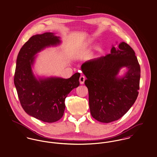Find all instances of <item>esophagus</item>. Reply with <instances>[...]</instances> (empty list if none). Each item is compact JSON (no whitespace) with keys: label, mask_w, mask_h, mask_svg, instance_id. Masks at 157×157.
I'll use <instances>...</instances> for the list:
<instances>
[{"label":"esophagus","mask_w":157,"mask_h":157,"mask_svg":"<svg viewBox=\"0 0 157 157\" xmlns=\"http://www.w3.org/2000/svg\"><path fill=\"white\" fill-rule=\"evenodd\" d=\"M86 80V78L84 76H81L79 78V82L81 84H84V81Z\"/></svg>","instance_id":"34e87169"}]
</instances>
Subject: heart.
I'll return each mask as SVG.
<instances>
[{"mask_svg": "<svg viewBox=\"0 0 157 157\" xmlns=\"http://www.w3.org/2000/svg\"><path fill=\"white\" fill-rule=\"evenodd\" d=\"M90 43H91V41H89L87 43V45H88L89 44H90ZM98 48H97V49H98Z\"/></svg>", "mask_w": 157, "mask_h": 157, "instance_id": "heart-1", "label": "heart"}]
</instances>
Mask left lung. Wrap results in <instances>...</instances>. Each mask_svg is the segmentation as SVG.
<instances>
[{
	"label": "left lung",
	"instance_id": "obj_1",
	"mask_svg": "<svg viewBox=\"0 0 157 157\" xmlns=\"http://www.w3.org/2000/svg\"><path fill=\"white\" fill-rule=\"evenodd\" d=\"M125 67L127 71L119 76ZM90 110L99 122L109 123L124 116L136 102L139 90L140 67L134 50L126 43L112 46L111 52L83 63Z\"/></svg>",
	"mask_w": 157,
	"mask_h": 157
}]
</instances>
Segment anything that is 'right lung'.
Returning a JSON list of instances; mask_svg holds the SVG:
<instances>
[{"label":"right lung","mask_w":157,"mask_h":157,"mask_svg":"<svg viewBox=\"0 0 157 157\" xmlns=\"http://www.w3.org/2000/svg\"><path fill=\"white\" fill-rule=\"evenodd\" d=\"M61 43L59 36L52 33L33 35L18 54L14 82L18 99L28 114L43 122L59 121L65 110V99L73 89L79 86V73L64 79L36 78L33 71L35 55Z\"/></svg>","instance_id":"obj_1"}]
</instances>
